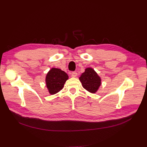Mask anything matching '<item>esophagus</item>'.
Returning a JSON list of instances; mask_svg holds the SVG:
<instances>
[{"mask_svg":"<svg viewBox=\"0 0 147 147\" xmlns=\"http://www.w3.org/2000/svg\"><path fill=\"white\" fill-rule=\"evenodd\" d=\"M76 76H77V73H76V72H72L71 73V76H72V77L75 78V77H76Z\"/></svg>","mask_w":147,"mask_h":147,"instance_id":"esophagus-1","label":"esophagus"}]
</instances>
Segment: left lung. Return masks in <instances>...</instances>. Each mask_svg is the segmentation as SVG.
I'll use <instances>...</instances> for the list:
<instances>
[{
	"label": "left lung",
	"mask_w": 147,
	"mask_h": 147,
	"mask_svg": "<svg viewBox=\"0 0 147 147\" xmlns=\"http://www.w3.org/2000/svg\"><path fill=\"white\" fill-rule=\"evenodd\" d=\"M79 79L82 87L92 93H95L101 85L100 77L91 67L86 68Z\"/></svg>",
	"instance_id": "obj_1"
}]
</instances>
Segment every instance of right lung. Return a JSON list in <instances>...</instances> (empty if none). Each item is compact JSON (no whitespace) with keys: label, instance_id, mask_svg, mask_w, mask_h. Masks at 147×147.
<instances>
[{"label":"right lung","instance_id":"1","mask_svg":"<svg viewBox=\"0 0 147 147\" xmlns=\"http://www.w3.org/2000/svg\"><path fill=\"white\" fill-rule=\"evenodd\" d=\"M67 74L58 68H51L45 78L46 86L50 94H54L63 88L65 83L68 80Z\"/></svg>","mask_w":147,"mask_h":147}]
</instances>
